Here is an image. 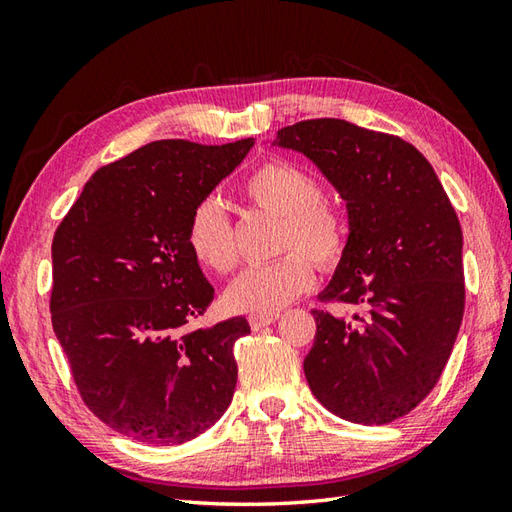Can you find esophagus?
<instances>
[{
	"label": "esophagus",
	"instance_id": "1",
	"mask_svg": "<svg viewBox=\"0 0 512 512\" xmlns=\"http://www.w3.org/2000/svg\"><path fill=\"white\" fill-rule=\"evenodd\" d=\"M279 319V312H266V314H250L248 317V323H250V328L253 330H262V328H266V325H270V323H275Z\"/></svg>",
	"mask_w": 512,
	"mask_h": 512
}]
</instances>
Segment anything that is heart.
Instances as JSON below:
<instances>
[{
    "label": "heart",
    "mask_w": 512,
    "mask_h": 512,
    "mask_svg": "<svg viewBox=\"0 0 512 512\" xmlns=\"http://www.w3.org/2000/svg\"><path fill=\"white\" fill-rule=\"evenodd\" d=\"M246 198L264 211L279 215V250H288L266 264L246 266L231 284L224 299L244 312H275L295 301L314 284V264L332 268L341 262L347 246L345 215L334 204L323 202L317 178L290 162H266L250 173L244 184ZM187 244L193 257L215 273L235 266L231 224L215 200L195 206L187 224Z\"/></svg>",
    "instance_id": "b5f03b06"
}]
</instances>
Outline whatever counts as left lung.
Wrapping results in <instances>:
<instances>
[{
    "label": "left lung",
    "mask_w": 512,
    "mask_h": 512,
    "mask_svg": "<svg viewBox=\"0 0 512 512\" xmlns=\"http://www.w3.org/2000/svg\"><path fill=\"white\" fill-rule=\"evenodd\" d=\"M341 193L350 217L345 253L312 310L317 336L303 361L314 398L334 416L387 424L431 394L464 314L462 226L436 171L398 136L341 118L277 132Z\"/></svg>",
    "instance_id": "1"
}]
</instances>
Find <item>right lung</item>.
<instances>
[{
  "label": "right lung",
  "instance_id": "right-lung-1",
  "mask_svg": "<svg viewBox=\"0 0 512 512\" xmlns=\"http://www.w3.org/2000/svg\"><path fill=\"white\" fill-rule=\"evenodd\" d=\"M156 140L101 167L52 239L50 312L74 385L107 427L189 442L231 405L244 317L191 330L215 297L187 224L253 147Z\"/></svg>",
  "mask_w": 512,
  "mask_h": 512
}]
</instances>
